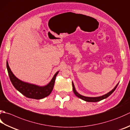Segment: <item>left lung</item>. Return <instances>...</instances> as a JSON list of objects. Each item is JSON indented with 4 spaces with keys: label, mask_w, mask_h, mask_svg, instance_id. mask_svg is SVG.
Returning <instances> with one entry per match:
<instances>
[{
    "label": "left lung",
    "mask_w": 130,
    "mask_h": 130,
    "mask_svg": "<svg viewBox=\"0 0 130 130\" xmlns=\"http://www.w3.org/2000/svg\"><path fill=\"white\" fill-rule=\"evenodd\" d=\"M119 83L115 87H114L112 90H111L110 92H109L108 93L105 94V95H104L103 96H98V97H87V96H83V95H81L77 91L75 90V88L74 87V85L73 82H72V86H73V92L74 93L75 95L77 96L78 98H80L81 99H82L84 101H87V102H98V101H101L103 100V99H105L106 98H107L108 97H109V96H110L111 93H112L116 89L117 87V86L118 85Z\"/></svg>",
    "instance_id": "obj_1"
}]
</instances>
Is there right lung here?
<instances>
[{
  "label": "right lung",
  "mask_w": 130,
  "mask_h": 130,
  "mask_svg": "<svg viewBox=\"0 0 130 130\" xmlns=\"http://www.w3.org/2000/svg\"><path fill=\"white\" fill-rule=\"evenodd\" d=\"M7 69L10 80L14 88L26 97L37 99V100H39L47 97L51 93L54 86L56 77L59 72V71H58L55 73L51 80L47 85L39 86L24 82L18 79L12 73L9 67L8 61H7Z\"/></svg>",
  "instance_id": "1"
}]
</instances>
